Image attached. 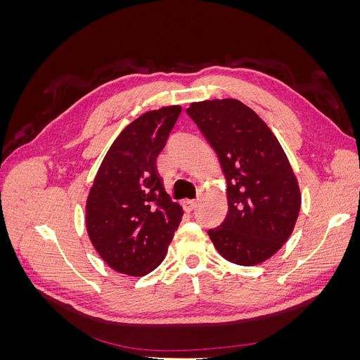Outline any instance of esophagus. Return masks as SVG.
Wrapping results in <instances>:
<instances>
[{
    "label": "esophagus",
    "instance_id": "34e87169",
    "mask_svg": "<svg viewBox=\"0 0 360 360\" xmlns=\"http://www.w3.org/2000/svg\"><path fill=\"white\" fill-rule=\"evenodd\" d=\"M195 207H197V201L195 200H184L183 201V209L186 213H191L192 210H195Z\"/></svg>",
    "mask_w": 360,
    "mask_h": 360
}]
</instances>
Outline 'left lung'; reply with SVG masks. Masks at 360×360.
Wrapping results in <instances>:
<instances>
[{
  "mask_svg": "<svg viewBox=\"0 0 360 360\" xmlns=\"http://www.w3.org/2000/svg\"><path fill=\"white\" fill-rule=\"evenodd\" d=\"M216 151L226 181L228 213L209 230L217 252L257 266L291 236L302 193L284 148L255 111L237 99L193 102L186 110Z\"/></svg>",
  "mask_w": 360,
  "mask_h": 360,
  "instance_id": "1",
  "label": "left lung"
}]
</instances>
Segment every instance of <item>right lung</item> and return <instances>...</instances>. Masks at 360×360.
Returning a JSON list of instances; mask_svg holds the SVG:
<instances>
[{
	"mask_svg": "<svg viewBox=\"0 0 360 360\" xmlns=\"http://www.w3.org/2000/svg\"><path fill=\"white\" fill-rule=\"evenodd\" d=\"M181 106L148 111L123 129L105 155L85 204L90 240L118 274L144 276L167 255L183 209L172 202L156 172Z\"/></svg>",
	"mask_w": 360,
	"mask_h": 360,
	"instance_id": "add662e5",
	"label": "right lung"
}]
</instances>
